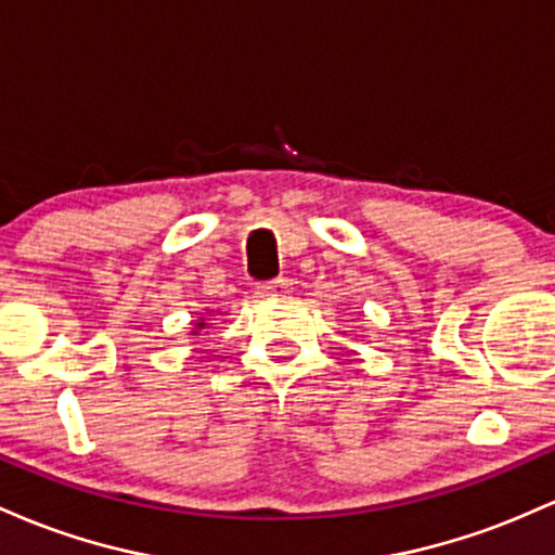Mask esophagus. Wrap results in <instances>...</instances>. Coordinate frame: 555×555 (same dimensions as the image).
<instances>
[{
	"label": "esophagus",
	"instance_id": "obj_1",
	"mask_svg": "<svg viewBox=\"0 0 555 555\" xmlns=\"http://www.w3.org/2000/svg\"><path fill=\"white\" fill-rule=\"evenodd\" d=\"M291 288H294V283H291V280L278 278L275 283L259 285V288H257V298H278V296H285V294H291Z\"/></svg>",
	"mask_w": 555,
	"mask_h": 555
}]
</instances>
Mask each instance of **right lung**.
Instances as JSON below:
<instances>
[{
	"label": "right lung",
	"mask_w": 555,
	"mask_h": 555,
	"mask_svg": "<svg viewBox=\"0 0 555 555\" xmlns=\"http://www.w3.org/2000/svg\"><path fill=\"white\" fill-rule=\"evenodd\" d=\"M211 314H215V311H211V309H204V314H202V317H198V320L194 322V327H191V333H189V335H198V333H202V330L209 325V322H207V320H209V317H211Z\"/></svg>",
	"instance_id": "right-lung-1"
}]
</instances>
